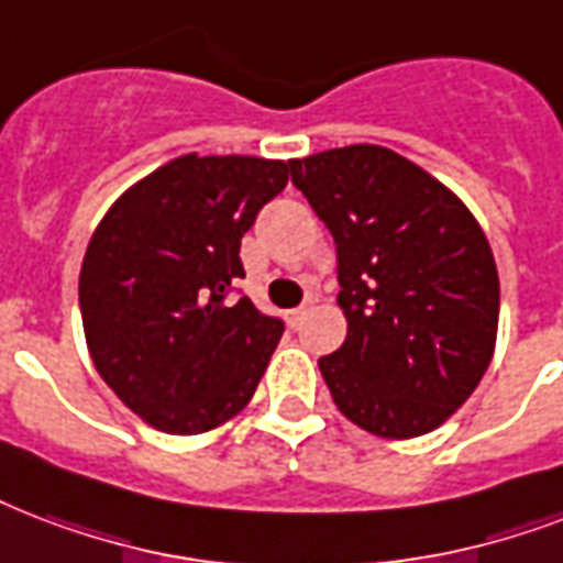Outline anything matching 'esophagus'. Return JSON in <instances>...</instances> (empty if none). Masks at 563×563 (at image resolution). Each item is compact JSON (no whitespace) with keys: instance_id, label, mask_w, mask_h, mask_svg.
I'll return each instance as SVG.
<instances>
[{"instance_id":"34e87169","label":"esophagus","mask_w":563,"mask_h":563,"mask_svg":"<svg viewBox=\"0 0 563 563\" xmlns=\"http://www.w3.org/2000/svg\"><path fill=\"white\" fill-rule=\"evenodd\" d=\"M303 316H307V307H295V310L286 312V321H289V328H298Z\"/></svg>"}]
</instances>
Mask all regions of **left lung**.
Segmentation results:
<instances>
[{
	"label": "left lung",
	"instance_id": "left-lung-1",
	"mask_svg": "<svg viewBox=\"0 0 563 563\" xmlns=\"http://www.w3.org/2000/svg\"><path fill=\"white\" fill-rule=\"evenodd\" d=\"M336 242L342 349L319 360L339 413L384 440L434 431L475 393L499 330V272L461 197L377 144L291 158Z\"/></svg>",
	"mask_w": 563,
	"mask_h": 563
}]
</instances>
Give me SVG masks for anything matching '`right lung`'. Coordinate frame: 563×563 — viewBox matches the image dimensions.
<instances>
[{
	"mask_svg": "<svg viewBox=\"0 0 563 563\" xmlns=\"http://www.w3.org/2000/svg\"><path fill=\"white\" fill-rule=\"evenodd\" d=\"M291 162L170 158L109 206L79 274L85 342L123 405L165 434H206L247 407L283 336L251 298L239 247Z\"/></svg>",
	"mask_w": 563,
	"mask_h": 563,
	"instance_id": "right-lung-1",
	"label": "right lung"
}]
</instances>
